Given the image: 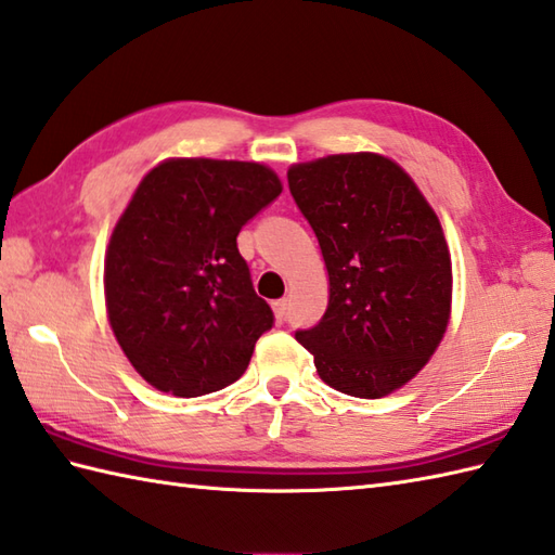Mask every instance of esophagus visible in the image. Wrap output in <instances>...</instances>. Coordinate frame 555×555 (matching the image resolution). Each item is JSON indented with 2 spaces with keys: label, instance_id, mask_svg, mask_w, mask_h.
Listing matches in <instances>:
<instances>
[{
  "label": "esophagus",
  "instance_id": "esophagus-1",
  "mask_svg": "<svg viewBox=\"0 0 555 555\" xmlns=\"http://www.w3.org/2000/svg\"><path fill=\"white\" fill-rule=\"evenodd\" d=\"M273 313H275V318H278V323H282V320L287 318V301H285V299L273 301Z\"/></svg>",
  "mask_w": 555,
  "mask_h": 555
}]
</instances>
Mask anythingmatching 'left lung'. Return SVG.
I'll use <instances>...</instances> for the list:
<instances>
[{"instance_id":"obj_1","label":"left lung","mask_w":555,"mask_h":555,"mask_svg":"<svg viewBox=\"0 0 555 555\" xmlns=\"http://www.w3.org/2000/svg\"><path fill=\"white\" fill-rule=\"evenodd\" d=\"M289 192L330 275L320 323L294 337L341 393L379 399L429 361L451 311V258L409 173L377 154L292 166Z\"/></svg>"}]
</instances>
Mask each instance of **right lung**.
<instances>
[{"instance_id": "obj_1", "label": "right lung", "mask_w": 555, "mask_h": 555, "mask_svg": "<svg viewBox=\"0 0 555 555\" xmlns=\"http://www.w3.org/2000/svg\"><path fill=\"white\" fill-rule=\"evenodd\" d=\"M282 184L261 164L170 158L144 176L111 235L106 311L152 387L204 397L240 379L273 327L237 249L242 225Z\"/></svg>"}]
</instances>
